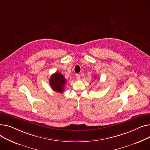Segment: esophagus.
Wrapping results in <instances>:
<instances>
[{
    "mask_svg": "<svg viewBox=\"0 0 150 150\" xmlns=\"http://www.w3.org/2000/svg\"><path fill=\"white\" fill-rule=\"evenodd\" d=\"M76 79H77V80H79V79H80L81 78V76L79 74H76Z\"/></svg>",
    "mask_w": 150,
    "mask_h": 150,
    "instance_id": "34e87169",
    "label": "esophagus"
}]
</instances>
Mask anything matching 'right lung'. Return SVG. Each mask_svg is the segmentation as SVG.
<instances>
[{
  "mask_svg": "<svg viewBox=\"0 0 150 150\" xmlns=\"http://www.w3.org/2000/svg\"><path fill=\"white\" fill-rule=\"evenodd\" d=\"M65 83V78L60 73L52 74L50 79V84L52 90L60 93L64 92Z\"/></svg>",
  "mask_w": 150,
  "mask_h": 150,
  "instance_id": "right-lung-1",
  "label": "right lung"
}]
</instances>
